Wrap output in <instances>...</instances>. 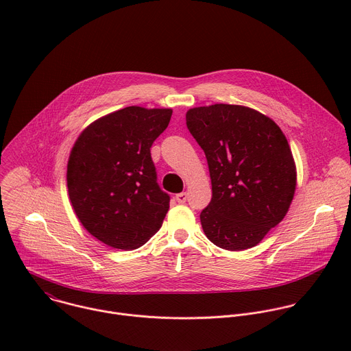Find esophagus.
<instances>
[{
	"instance_id": "1",
	"label": "esophagus",
	"mask_w": 351,
	"mask_h": 351,
	"mask_svg": "<svg viewBox=\"0 0 351 351\" xmlns=\"http://www.w3.org/2000/svg\"><path fill=\"white\" fill-rule=\"evenodd\" d=\"M175 198H176V202H178V203L183 204V203H186V199H187V193H186V191L178 193V194L175 195Z\"/></svg>"
}]
</instances>
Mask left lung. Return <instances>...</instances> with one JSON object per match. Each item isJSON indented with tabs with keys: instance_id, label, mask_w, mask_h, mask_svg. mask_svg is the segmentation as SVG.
<instances>
[{
	"instance_id": "obj_1",
	"label": "left lung",
	"mask_w": 351,
	"mask_h": 351,
	"mask_svg": "<svg viewBox=\"0 0 351 351\" xmlns=\"http://www.w3.org/2000/svg\"><path fill=\"white\" fill-rule=\"evenodd\" d=\"M186 125L211 176L213 198L199 214L206 236L230 252L257 245L285 218L295 190L285 134L258 111L229 104L189 110Z\"/></svg>"
}]
</instances>
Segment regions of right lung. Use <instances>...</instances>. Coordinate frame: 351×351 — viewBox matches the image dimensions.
<instances>
[{"label": "right lung", "instance_id": "obj_1", "mask_svg": "<svg viewBox=\"0 0 351 351\" xmlns=\"http://www.w3.org/2000/svg\"><path fill=\"white\" fill-rule=\"evenodd\" d=\"M172 110L126 107L93 122L68 161V191L82 225L99 241L133 250L154 236L169 210L152 158Z\"/></svg>", "mask_w": 351, "mask_h": 351}]
</instances>
